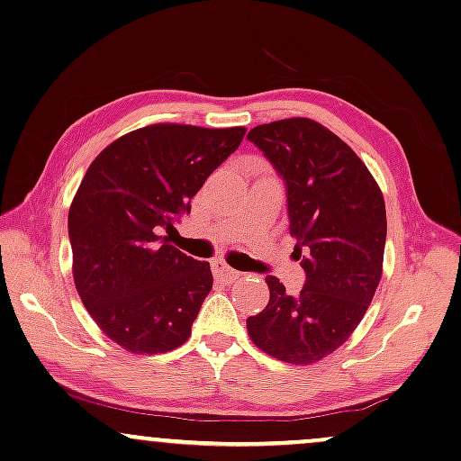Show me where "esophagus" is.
Listing matches in <instances>:
<instances>
[{
    "label": "esophagus",
    "instance_id": "obj_1",
    "mask_svg": "<svg viewBox=\"0 0 461 461\" xmlns=\"http://www.w3.org/2000/svg\"><path fill=\"white\" fill-rule=\"evenodd\" d=\"M212 272H214V276H217L219 281H223V283H234L236 278H240V272L231 270V267L227 266L225 261H214Z\"/></svg>",
    "mask_w": 461,
    "mask_h": 461
}]
</instances>
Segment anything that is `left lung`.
I'll list each match as a JSON object with an SVG mask.
<instances>
[{
  "label": "left lung",
  "instance_id": "obj_1",
  "mask_svg": "<svg viewBox=\"0 0 461 461\" xmlns=\"http://www.w3.org/2000/svg\"><path fill=\"white\" fill-rule=\"evenodd\" d=\"M247 138L285 180L289 231L306 272L298 295L266 276L270 302L247 319V330L264 353L308 366L345 345L375 298L387 238L385 200L366 163L317 121H274Z\"/></svg>",
  "mask_w": 461,
  "mask_h": 461
}]
</instances>
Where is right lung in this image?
<instances>
[{
    "mask_svg": "<svg viewBox=\"0 0 461 461\" xmlns=\"http://www.w3.org/2000/svg\"><path fill=\"white\" fill-rule=\"evenodd\" d=\"M244 131L149 125L108 144L86 170L68 214L74 283L93 321L125 351L167 353L191 336L212 289L211 264L159 231L191 211Z\"/></svg>",
    "mask_w": 461,
    "mask_h": 461,
    "instance_id": "add662e5",
    "label": "right lung"
}]
</instances>
